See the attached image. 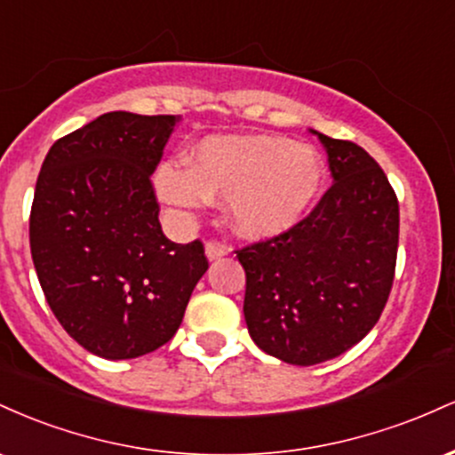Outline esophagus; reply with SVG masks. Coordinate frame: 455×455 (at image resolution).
Masks as SVG:
<instances>
[{
  "label": "esophagus",
  "instance_id": "34e87169",
  "mask_svg": "<svg viewBox=\"0 0 455 455\" xmlns=\"http://www.w3.org/2000/svg\"><path fill=\"white\" fill-rule=\"evenodd\" d=\"M205 254H207V259H210V260H218V259L227 257V254H228V245H224L220 242H207Z\"/></svg>",
  "mask_w": 455,
  "mask_h": 455
}]
</instances>
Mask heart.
<instances>
[{"instance_id":"heart-1","label":"heart","mask_w":455,"mask_h":455,"mask_svg":"<svg viewBox=\"0 0 455 455\" xmlns=\"http://www.w3.org/2000/svg\"><path fill=\"white\" fill-rule=\"evenodd\" d=\"M325 166L307 145L282 137H210L196 145L188 166L166 162L156 175L160 198L196 207L227 198L233 228L245 237L289 231L321 195Z\"/></svg>"}]
</instances>
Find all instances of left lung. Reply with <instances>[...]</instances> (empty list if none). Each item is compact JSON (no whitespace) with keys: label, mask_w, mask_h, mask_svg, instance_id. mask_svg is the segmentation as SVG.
I'll list each match as a JSON object with an SVG mask.
<instances>
[{"label":"left lung","mask_w":455,"mask_h":455,"mask_svg":"<svg viewBox=\"0 0 455 455\" xmlns=\"http://www.w3.org/2000/svg\"><path fill=\"white\" fill-rule=\"evenodd\" d=\"M315 134L331 188L289 231L237 250L250 338L293 365L323 363L363 340L387 304L398 257L387 175L359 145Z\"/></svg>","instance_id":"left-lung-1"}]
</instances>
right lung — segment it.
<instances>
[{
	"label": "right lung",
	"instance_id": "obj_1",
	"mask_svg": "<svg viewBox=\"0 0 455 455\" xmlns=\"http://www.w3.org/2000/svg\"><path fill=\"white\" fill-rule=\"evenodd\" d=\"M180 115L104 113L55 140L36 181L29 245L46 304L83 348L134 359L175 336L207 263L166 239L151 173Z\"/></svg>",
	"mask_w": 455,
	"mask_h": 455
}]
</instances>
